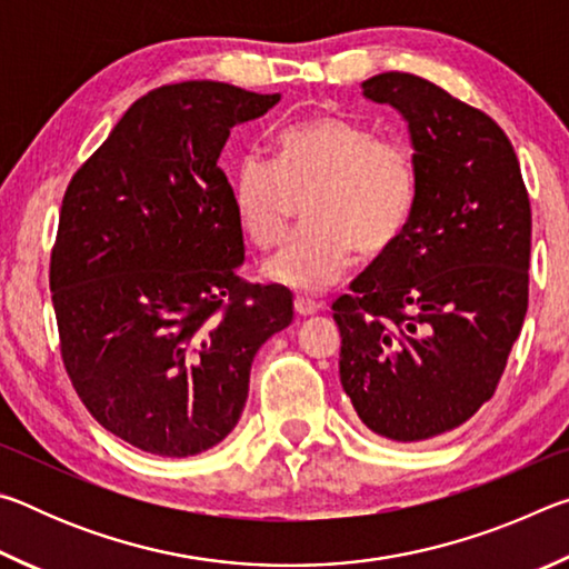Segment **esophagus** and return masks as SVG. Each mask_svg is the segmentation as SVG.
I'll use <instances>...</instances> for the list:
<instances>
[{
    "instance_id": "1",
    "label": "esophagus",
    "mask_w": 569,
    "mask_h": 569,
    "mask_svg": "<svg viewBox=\"0 0 569 569\" xmlns=\"http://www.w3.org/2000/svg\"><path fill=\"white\" fill-rule=\"evenodd\" d=\"M293 308H296V313L301 316V319H306V316H313V313H319V311H321V303L311 301V298H303V296H298L296 301H293Z\"/></svg>"
}]
</instances>
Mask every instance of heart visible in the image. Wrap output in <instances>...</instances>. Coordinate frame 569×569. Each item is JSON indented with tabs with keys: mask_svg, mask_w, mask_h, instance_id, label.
I'll use <instances>...</instances> for the list:
<instances>
[{
	"mask_svg": "<svg viewBox=\"0 0 569 569\" xmlns=\"http://www.w3.org/2000/svg\"><path fill=\"white\" fill-rule=\"evenodd\" d=\"M230 196L258 248L281 243L293 200L308 196V228L268 261L266 276L291 291L319 293L343 276L353 250L373 258L401 238L417 203V166L401 142L321 112L278 134L276 160H240Z\"/></svg>",
	"mask_w": 569,
	"mask_h": 569,
	"instance_id": "obj_1",
	"label": "heart"
}]
</instances>
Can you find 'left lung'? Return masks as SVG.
I'll return each instance as SVG.
<instances>
[{
    "instance_id": "obj_1",
    "label": "left lung",
    "mask_w": 569,
    "mask_h": 569,
    "mask_svg": "<svg viewBox=\"0 0 569 569\" xmlns=\"http://www.w3.org/2000/svg\"><path fill=\"white\" fill-rule=\"evenodd\" d=\"M361 94L407 122L417 203L331 306L341 387L373 435L423 441L475 417L502 379L527 313L532 213L489 114L407 72L369 77Z\"/></svg>"
}]
</instances>
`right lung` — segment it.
<instances>
[{"label":"right lung","instance_id":"1","mask_svg":"<svg viewBox=\"0 0 569 569\" xmlns=\"http://www.w3.org/2000/svg\"><path fill=\"white\" fill-rule=\"evenodd\" d=\"M281 94L192 80L148 92L64 192L50 263L62 361L104 429L158 457L223 441L250 366L293 321L283 286L240 278V230L218 168L236 124Z\"/></svg>","mask_w":569,"mask_h":569}]
</instances>
